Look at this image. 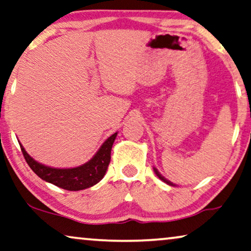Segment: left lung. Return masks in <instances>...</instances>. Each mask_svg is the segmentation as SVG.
<instances>
[{
    "instance_id": "obj_1",
    "label": "left lung",
    "mask_w": 251,
    "mask_h": 251,
    "mask_svg": "<svg viewBox=\"0 0 251 251\" xmlns=\"http://www.w3.org/2000/svg\"><path fill=\"white\" fill-rule=\"evenodd\" d=\"M153 169H154V173H155V175H156V176H158V177H159L160 179H161V180H162V181H164V182H166V184H168V185H170V186H175V185L173 184V182H171V181H169V180H168V179H166V178H164V177H163V176H162L161 174H160V173H159V171H158V169H156V168H153Z\"/></svg>"
}]
</instances>
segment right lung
<instances>
[{"label": "right lung", "instance_id": "add662e5", "mask_svg": "<svg viewBox=\"0 0 251 251\" xmlns=\"http://www.w3.org/2000/svg\"><path fill=\"white\" fill-rule=\"evenodd\" d=\"M116 136H117V133L108 137L90 161L80 167L70 168V169H57V168L44 166L35 161L25 152L21 144L20 148L28 166L43 180L66 190H82L98 184L106 175L110 162L111 148H113Z\"/></svg>", "mask_w": 251, "mask_h": 251}]
</instances>
